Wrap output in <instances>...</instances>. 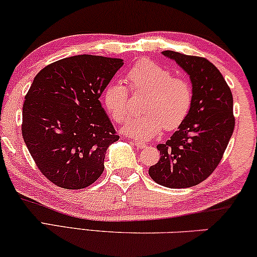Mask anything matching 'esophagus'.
<instances>
[{
	"instance_id": "obj_1",
	"label": "esophagus",
	"mask_w": 257,
	"mask_h": 257,
	"mask_svg": "<svg viewBox=\"0 0 257 257\" xmlns=\"http://www.w3.org/2000/svg\"><path fill=\"white\" fill-rule=\"evenodd\" d=\"M134 144H135V147H136L137 149H145V148H147V145H145L144 143H142V142H137V141H136Z\"/></svg>"
}]
</instances>
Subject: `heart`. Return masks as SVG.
I'll list each match as a JSON object with an SVG mask.
<instances>
[{
    "mask_svg": "<svg viewBox=\"0 0 257 257\" xmlns=\"http://www.w3.org/2000/svg\"><path fill=\"white\" fill-rule=\"evenodd\" d=\"M130 91L148 93L144 113L136 114L124 125L123 132L134 139L150 140L165 128L178 129L193 106V87L186 78L173 76L171 70L151 60H141L125 75ZM130 91L123 83L110 82L105 87L104 101L113 120L121 123L130 113Z\"/></svg>",
    "mask_w": 257,
    "mask_h": 257,
    "instance_id": "obj_1",
    "label": "heart"
}]
</instances>
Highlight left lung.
<instances>
[{
    "instance_id": "8db88e82",
    "label": "left lung",
    "mask_w": 257,
    "mask_h": 257,
    "mask_svg": "<svg viewBox=\"0 0 257 257\" xmlns=\"http://www.w3.org/2000/svg\"><path fill=\"white\" fill-rule=\"evenodd\" d=\"M163 54L189 75L194 99L186 121L166 143L157 145L160 159L149 174L167 188H189L208 179L223 158L235 125L233 95L220 71L204 57Z\"/></svg>"
}]
</instances>
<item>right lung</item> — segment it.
Wrapping results in <instances>:
<instances>
[{
	"instance_id": "obj_1",
	"label": "right lung",
	"mask_w": 257,
	"mask_h": 257,
	"mask_svg": "<svg viewBox=\"0 0 257 257\" xmlns=\"http://www.w3.org/2000/svg\"><path fill=\"white\" fill-rule=\"evenodd\" d=\"M123 60L76 55L38 72L23 105L22 135L36 165L64 189H83L104 172L107 148L120 136L100 95Z\"/></svg>"
}]
</instances>
